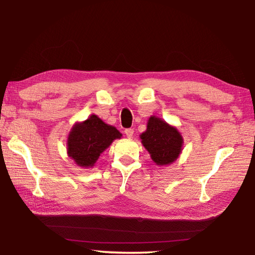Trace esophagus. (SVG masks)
I'll return each instance as SVG.
<instances>
[{"label": "esophagus", "instance_id": "obj_1", "mask_svg": "<svg viewBox=\"0 0 255 255\" xmlns=\"http://www.w3.org/2000/svg\"><path fill=\"white\" fill-rule=\"evenodd\" d=\"M125 133H126V136L128 138H132V136H133V129L132 128L125 129Z\"/></svg>", "mask_w": 255, "mask_h": 255}]
</instances>
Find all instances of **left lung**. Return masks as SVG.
<instances>
[{
	"instance_id": "8db88e82",
	"label": "left lung",
	"mask_w": 255,
	"mask_h": 255,
	"mask_svg": "<svg viewBox=\"0 0 255 255\" xmlns=\"http://www.w3.org/2000/svg\"><path fill=\"white\" fill-rule=\"evenodd\" d=\"M140 139L156 165L172 164L182 152L181 133L175 127L155 116L149 118L147 130L140 134Z\"/></svg>"
}]
</instances>
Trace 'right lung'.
Instances as JSON below:
<instances>
[{"label":"right lung","instance_id":"1","mask_svg":"<svg viewBox=\"0 0 255 255\" xmlns=\"http://www.w3.org/2000/svg\"><path fill=\"white\" fill-rule=\"evenodd\" d=\"M119 138L122 133L115 127L105 124L96 115H91L72 127L67 140L68 155L79 166L93 167L100 155Z\"/></svg>","mask_w":255,"mask_h":255}]
</instances>
